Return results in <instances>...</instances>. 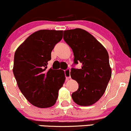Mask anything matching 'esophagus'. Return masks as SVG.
<instances>
[{
	"mask_svg": "<svg viewBox=\"0 0 131 131\" xmlns=\"http://www.w3.org/2000/svg\"><path fill=\"white\" fill-rule=\"evenodd\" d=\"M64 75H65L67 79L70 78V69H67L64 70Z\"/></svg>",
	"mask_w": 131,
	"mask_h": 131,
	"instance_id": "1",
	"label": "esophagus"
}]
</instances>
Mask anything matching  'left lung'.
I'll list each match as a JSON object with an SVG mask.
<instances>
[{
  "instance_id": "obj_1",
  "label": "left lung",
  "mask_w": 131,
  "mask_h": 131,
  "mask_svg": "<svg viewBox=\"0 0 131 131\" xmlns=\"http://www.w3.org/2000/svg\"><path fill=\"white\" fill-rule=\"evenodd\" d=\"M63 39L74 55L70 75L79 84L72 93L73 101L80 106H89L105 93L112 76L109 56L106 49L91 34L80 28L64 31ZM82 63L80 69L74 66Z\"/></svg>"
}]
</instances>
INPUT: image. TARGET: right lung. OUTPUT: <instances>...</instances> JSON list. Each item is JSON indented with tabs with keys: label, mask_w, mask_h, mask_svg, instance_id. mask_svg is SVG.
Segmentation results:
<instances>
[{
	"label": "right lung",
	"mask_w": 131,
	"mask_h": 131,
	"mask_svg": "<svg viewBox=\"0 0 131 131\" xmlns=\"http://www.w3.org/2000/svg\"><path fill=\"white\" fill-rule=\"evenodd\" d=\"M63 38L61 30H41L28 37L14 54L13 73L26 100L39 108H49L56 102L65 80L61 70H47L51 52Z\"/></svg>",
	"instance_id": "1"
}]
</instances>
